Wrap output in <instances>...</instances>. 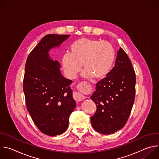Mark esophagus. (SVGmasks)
I'll return each instance as SVG.
<instances>
[{"label":"esophagus","instance_id":"34e87169","mask_svg":"<svg viewBox=\"0 0 159 159\" xmlns=\"http://www.w3.org/2000/svg\"><path fill=\"white\" fill-rule=\"evenodd\" d=\"M85 87H86V85L85 84H84V83H80L79 85V89L80 90H84V89H85ZM74 97H75V100L77 101H83L84 99H85L86 98V97L85 96L81 94L79 92L75 93Z\"/></svg>","mask_w":159,"mask_h":159}]
</instances>
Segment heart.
Instances as JSON below:
<instances>
[{"label":"heart","instance_id":"b5f03b06","mask_svg":"<svg viewBox=\"0 0 159 159\" xmlns=\"http://www.w3.org/2000/svg\"><path fill=\"white\" fill-rule=\"evenodd\" d=\"M70 51L61 60L65 74L70 79L75 78L82 65L84 78L102 79L109 73L115 61V51L111 43L100 39H79L71 44Z\"/></svg>","mask_w":159,"mask_h":159}]
</instances>
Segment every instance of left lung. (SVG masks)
<instances>
[{
	"label": "left lung",
	"instance_id": "left-lung-1",
	"mask_svg": "<svg viewBox=\"0 0 159 159\" xmlns=\"http://www.w3.org/2000/svg\"><path fill=\"white\" fill-rule=\"evenodd\" d=\"M135 73L125 52L120 48L115 66L106 77L96 84V91L90 96L97 106L90 118L94 129L109 134L126 124L134 103Z\"/></svg>",
	"mask_w": 159,
	"mask_h": 159
}]
</instances>
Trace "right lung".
Here are the masks:
<instances>
[{"label":"right lung","instance_id":"add662e5","mask_svg":"<svg viewBox=\"0 0 159 159\" xmlns=\"http://www.w3.org/2000/svg\"><path fill=\"white\" fill-rule=\"evenodd\" d=\"M70 34H47L30 53L26 63L23 90L28 112L35 125L44 134L64 133L76 106L71 80L65 78L60 65L49 52L69 38Z\"/></svg>","mask_w":159,"mask_h":159}]
</instances>
